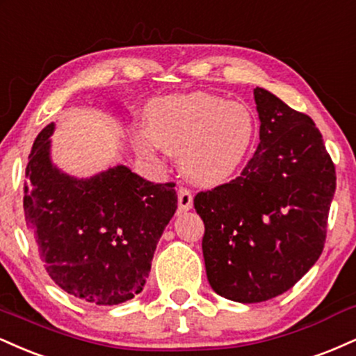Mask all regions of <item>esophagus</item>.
I'll return each mask as SVG.
<instances>
[{"label": "esophagus", "instance_id": "obj_1", "mask_svg": "<svg viewBox=\"0 0 356 356\" xmlns=\"http://www.w3.org/2000/svg\"><path fill=\"white\" fill-rule=\"evenodd\" d=\"M178 207L179 210L183 211L191 210V208H193V195H191V191L185 186L178 188Z\"/></svg>", "mask_w": 356, "mask_h": 356}]
</instances>
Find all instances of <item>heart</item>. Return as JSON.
<instances>
[{
  "label": "heart",
  "instance_id": "heart-1",
  "mask_svg": "<svg viewBox=\"0 0 356 356\" xmlns=\"http://www.w3.org/2000/svg\"><path fill=\"white\" fill-rule=\"evenodd\" d=\"M149 131L136 135V148L153 158L156 148L179 154V166L200 185H220L246 160L257 138V118L245 103L196 91L153 102Z\"/></svg>",
  "mask_w": 356,
  "mask_h": 356
}]
</instances>
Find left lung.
I'll use <instances>...</instances> for the list:
<instances>
[{"mask_svg": "<svg viewBox=\"0 0 356 356\" xmlns=\"http://www.w3.org/2000/svg\"><path fill=\"white\" fill-rule=\"evenodd\" d=\"M260 145L240 177L195 196L213 290L240 303L285 293L318 260L335 165L313 120L254 88Z\"/></svg>", "mask_w": 356, "mask_h": 356, "instance_id": "8db88e82", "label": "left lung"}]
</instances>
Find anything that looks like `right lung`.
<instances>
[{"mask_svg":"<svg viewBox=\"0 0 356 356\" xmlns=\"http://www.w3.org/2000/svg\"><path fill=\"white\" fill-rule=\"evenodd\" d=\"M53 123L28 156L24 221L38 258L61 290L91 305H118L143 290L163 229L178 207L175 183H152L127 166L88 179L49 160Z\"/></svg>","mask_w":356,"mask_h":356,"instance_id":"obj_1","label":"right lung"}]
</instances>
